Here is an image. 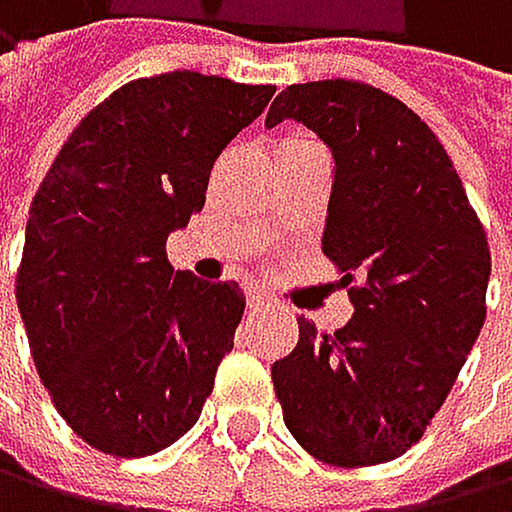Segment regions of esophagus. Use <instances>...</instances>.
I'll use <instances>...</instances> for the list:
<instances>
[{
	"instance_id": "34e87169",
	"label": "esophagus",
	"mask_w": 512,
	"mask_h": 512,
	"mask_svg": "<svg viewBox=\"0 0 512 512\" xmlns=\"http://www.w3.org/2000/svg\"><path fill=\"white\" fill-rule=\"evenodd\" d=\"M267 299H264V292L261 289H248V308H261Z\"/></svg>"
}]
</instances>
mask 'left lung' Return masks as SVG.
<instances>
[{"instance_id": "obj_1", "label": "left lung", "mask_w": 512, "mask_h": 512, "mask_svg": "<svg viewBox=\"0 0 512 512\" xmlns=\"http://www.w3.org/2000/svg\"><path fill=\"white\" fill-rule=\"evenodd\" d=\"M295 119L333 150L321 248L355 314L336 333L299 321L273 362L289 434L330 466H377L422 441L485 324L491 248L444 144L365 81L289 84L267 125Z\"/></svg>"}]
</instances>
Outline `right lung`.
<instances>
[{"label":"right lung","mask_w":512,"mask_h":512,"mask_svg":"<svg viewBox=\"0 0 512 512\" xmlns=\"http://www.w3.org/2000/svg\"><path fill=\"white\" fill-rule=\"evenodd\" d=\"M273 90L188 68L128 81L78 122L30 201L15 273L30 355L100 453L166 450L213 393L245 295L172 270L166 239L204 207L213 163Z\"/></svg>","instance_id":"right-lung-1"}]
</instances>
